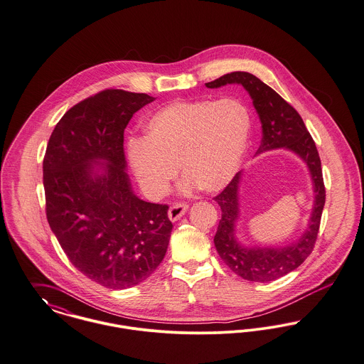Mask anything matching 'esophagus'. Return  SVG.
Segmentation results:
<instances>
[{
	"label": "esophagus",
	"mask_w": 364,
	"mask_h": 364,
	"mask_svg": "<svg viewBox=\"0 0 364 364\" xmlns=\"http://www.w3.org/2000/svg\"><path fill=\"white\" fill-rule=\"evenodd\" d=\"M187 209H188V205H186V203H183V202L173 203L171 206V209H169V218H171V221L178 220L183 214L187 212Z\"/></svg>",
	"instance_id": "1"
}]
</instances>
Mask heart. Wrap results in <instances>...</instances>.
Segmentation results:
<instances>
[{
	"label": "heart",
	"mask_w": 364,
	"mask_h": 364,
	"mask_svg": "<svg viewBox=\"0 0 364 364\" xmlns=\"http://www.w3.org/2000/svg\"><path fill=\"white\" fill-rule=\"evenodd\" d=\"M250 130V109L234 97L174 102L151 114L143 139L129 140V165L151 198L168 191L177 162L198 188L220 191L239 171Z\"/></svg>",
	"instance_id": "b5f03b06"
}]
</instances>
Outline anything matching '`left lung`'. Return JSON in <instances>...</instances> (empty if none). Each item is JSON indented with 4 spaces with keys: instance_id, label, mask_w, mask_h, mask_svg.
I'll return each mask as SVG.
<instances>
[{
    "instance_id": "8db88e82",
    "label": "left lung",
    "mask_w": 364,
    "mask_h": 364,
    "mask_svg": "<svg viewBox=\"0 0 364 364\" xmlns=\"http://www.w3.org/2000/svg\"><path fill=\"white\" fill-rule=\"evenodd\" d=\"M227 84H240L253 99L262 127V140L257 152L280 147L294 151L308 165L315 186V206L308 231L299 242L279 249H246L236 242L234 224L237 217V184L240 173H236L228 186L214 196V200L221 208V220L214 235L218 256L240 278L262 283L271 282L299 268L315 247L326 202L321 156L297 109L271 86L264 84L256 75L243 71L225 74L205 85L220 87Z\"/></svg>"
}]
</instances>
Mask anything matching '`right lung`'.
Here are the masks:
<instances>
[{
	"label": "right lung",
	"instance_id": "right-lung-1",
	"mask_svg": "<svg viewBox=\"0 0 364 364\" xmlns=\"http://www.w3.org/2000/svg\"><path fill=\"white\" fill-rule=\"evenodd\" d=\"M154 100L122 89L86 97L58 122L43 156L49 227L68 261L107 289H128L151 277L171 239L169 206L139 199L124 171V130ZM97 159L108 161L102 176L90 171Z\"/></svg>",
	"mask_w": 364,
	"mask_h": 364
}]
</instances>
